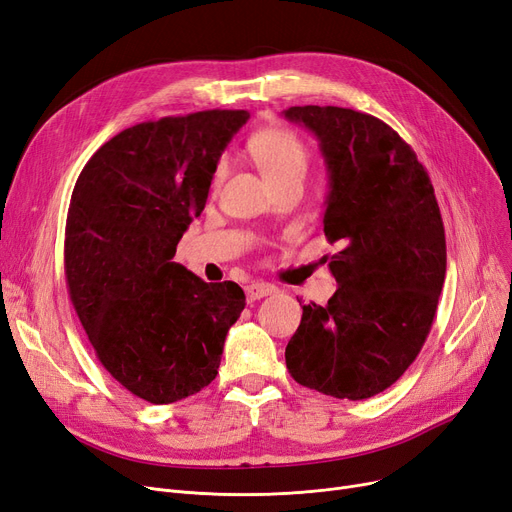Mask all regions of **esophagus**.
Wrapping results in <instances>:
<instances>
[{
    "instance_id": "1",
    "label": "esophagus",
    "mask_w": 512,
    "mask_h": 512,
    "mask_svg": "<svg viewBox=\"0 0 512 512\" xmlns=\"http://www.w3.org/2000/svg\"><path fill=\"white\" fill-rule=\"evenodd\" d=\"M275 291H277V287L271 283H250L246 287V298H248V302H254V300H260L266 296H273Z\"/></svg>"
}]
</instances>
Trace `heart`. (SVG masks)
I'll return each instance as SVG.
<instances>
[{"label": "heart", "instance_id": "heart-1", "mask_svg": "<svg viewBox=\"0 0 512 512\" xmlns=\"http://www.w3.org/2000/svg\"><path fill=\"white\" fill-rule=\"evenodd\" d=\"M248 152L262 177L271 187L279 183L302 179L308 168V150L302 139L283 127H266L256 131L248 141ZM225 173V164L221 162L214 170V183L221 181Z\"/></svg>", "mask_w": 512, "mask_h": 512}]
</instances>
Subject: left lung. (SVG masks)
<instances>
[{"label":"left lung","mask_w":512,"mask_h":512,"mask_svg":"<svg viewBox=\"0 0 512 512\" xmlns=\"http://www.w3.org/2000/svg\"><path fill=\"white\" fill-rule=\"evenodd\" d=\"M283 114L321 141L325 237L339 246L325 256L335 294L302 306L287 371L333 398H371L404 375L431 331L446 277L440 206L415 150L383 120L337 106Z\"/></svg>","instance_id":"8db88e82"}]
</instances>
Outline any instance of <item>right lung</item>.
Wrapping results in <instances>:
<instances>
[{"label":"right lung","mask_w":512,"mask_h":512,"mask_svg":"<svg viewBox=\"0 0 512 512\" xmlns=\"http://www.w3.org/2000/svg\"><path fill=\"white\" fill-rule=\"evenodd\" d=\"M248 118V110H204L129 127L89 158L72 189L70 302L97 360L145 402L170 404L204 389L246 306L237 283H206L173 256L206 206L218 158Z\"/></svg>","instance_id":"1"}]
</instances>
